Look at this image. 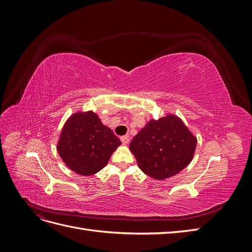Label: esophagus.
<instances>
[{
	"instance_id": "34e87169",
	"label": "esophagus",
	"mask_w": 252,
	"mask_h": 252,
	"mask_svg": "<svg viewBox=\"0 0 252 252\" xmlns=\"http://www.w3.org/2000/svg\"><path fill=\"white\" fill-rule=\"evenodd\" d=\"M121 141L124 145H127V144H129V142H130V139H129L128 135H124L121 138Z\"/></svg>"
}]
</instances>
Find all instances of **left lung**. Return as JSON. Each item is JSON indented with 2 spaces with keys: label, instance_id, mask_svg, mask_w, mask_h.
<instances>
[{
  "label": "left lung",
  "instance_id": "8db88e82",
  "mask_svg": "<svg viewBox=\"0 0 252 252\" xmlns=\"http://www.w3.org/2000/svg\"><path fill=\"white\" fill-rule=\"evenodd\" d=\"M196 136L177 114L151 119L132 139L129 149L139 168L155 180L169 179L192 161Z\"/></svg>",
  "mask_w": 252,
  "mask_h": 252
}]
</instances>
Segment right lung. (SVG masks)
Instances as JSON below:
<instances>
[{
  "label": "right lung",
  "mask_w": 252,
  "mask_h": 252,
  "mask_svg": "<svg viewBox=\"0 0 252 252\" xmlns=\"http://www.w3.org/2000/svg\"><path fill=\"white\" fill-rule=\"evenodd\" d=\"M121 144L96 113L79 110L65 122L57 150L70 170L81 175H93L107 165Z\"/></svg>",
  "instance_id": "add662e5"
}]
</instances>
